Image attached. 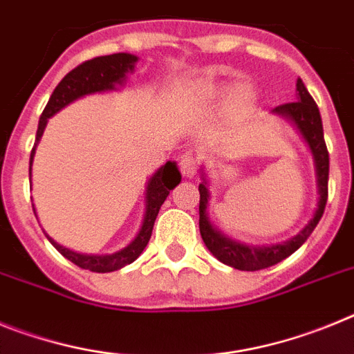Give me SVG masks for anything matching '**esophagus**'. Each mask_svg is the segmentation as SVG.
<instances>
[{
	"label": "esophagus",
	"mask_w": 354,
	"mask_h": 354,
	"mask_svg": "<svg viewBox=\"0 0 354 354\" xmlns=\"http://www.w3.org/2000/svg\"><path fill=\"white\" fill-rule=\"evenodd\" d=\"M180 170L186 177H195L196 171H198V159L196 156H193L192 152H186V154L180 156Z\"/></svg>",
	"instance_id": "esophagus-1"
}]
</instances>
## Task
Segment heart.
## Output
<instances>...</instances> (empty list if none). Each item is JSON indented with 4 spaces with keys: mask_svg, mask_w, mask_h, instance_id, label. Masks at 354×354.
<instances>
[{
    "mask_svg": "<svg viewBox=\"0 0 354 354\" xmlns=\"http://www.w3.org/2000/svg\"><path fill=\"white\" fill-rule=\"evenodd\" d=\"M209 90H212V92H216V86H212V84H211V86H209ZM239 95H241V97H246V95H248V90H245V88L239 90Z\"/></svg>",
    "mask_w": 354,
    "mask_h": 354,
    "instance_id": "b5f03b06",
    "label": "heart"
}]
</instances>
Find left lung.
<instances>
[{
    "mask_svg": "<svg viewBox=\"0 0 354 354\" xmlns=\"http://www.w3.org/2000/svg\"><path fill=\"white\" fill-rule=\"evenodd\" d=\"M296 101L287 102V104L277 106L273 109L274 115L287 118L292 122V126L299 131L305 143L308 145L314 158V168H315V184H317V207H315L314 216L310 221L299 230L294 237L289 241L278 243V245L270 246H253L239 243V241L230 239L220 232L218 228L212 225L211 218H209V200H211V189H209V180L205 175L204 168H202V183L198 184L200 192V234L204 239L205 246L209 252L214 255L216 259L223 264L236 268L241 271H259L270 266L282 262L289 255H292L299 246L305 243L310 234L314 232V228L317 227L321 216H323L324 207H326L328 200V171H330V158H328V149L324 143V133H323V120H321V113L308 93L303 81H296Z\"/></svg>",
    "mask_w": 354,
    "mask_h": 354,
    "instance_id": "obj_1",
    "label": "left lung"
}]
</instances>
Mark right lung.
Returning a JSON list of instances; mask_svg holds the SVG:
<instances>
[{"mask_svg": "<svg viewBox=\"0 0 354 354\" xmlns=\"http://www.w3.org/2000/svg\"><path fill=\"white\" fill-rule=\"evenodd\" d=\"M136 62H138V56L129 55V53H115V55L108 56H97L93 60L84 62V64L77 65L76 68H72L68 72L67 76L58 83L55 92L51 93L48 106L44 108L42 117L39 120L35 145L31 149L30 156V175L37 145H39L40 138H42L44 129L48 126L49 118L55 113H58L62 108L76 101V99H81V97L90 95V93L109 92V90H117L118 86H124L127 74L134 71ZM179 183L180 171L175 161H167V165H162L161 168H158L152 174L145 187V212H143L142 227H140L138 234H136V237L131 241L129 245L126 248L118 250V252L106 253V255L77 253L74 250L58 245L48 234H46V237L65 259H68V261L83 268V270H90L93 273H111V271L120 270L124 266L136 261L140 257V253L149 245L156 216H158L162 202L170 195V189H174ZM33 211H35V207H33Z\"/></svg>", "mask_w": 354, "mask_h": 354, "instance_id": "1", "label": "right lung"}]
</instances>
